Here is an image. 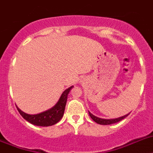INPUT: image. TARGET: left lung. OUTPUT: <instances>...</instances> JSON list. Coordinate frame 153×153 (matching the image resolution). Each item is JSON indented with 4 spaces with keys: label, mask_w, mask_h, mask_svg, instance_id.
<instances>
[{
    "label": "left lung",
    "mask_w": 153,
    "mask_h": 153,
    "mask_svg": "<svg viewBox=\"0 0 153 153\" xmlns=\"http://www.w3.org/2000/svg\"><path fill=\"white\" fill-rule=\"evenodd\" d=\"M88 113H89V116L91 117V118L94 122H96V123H98V124H101V125H109V124H113V123H117V122H119V121L122 120L123 119H124L125 117H126L130 114H126L125 116L120 117H118V118H115V119H102V118H99L97 117L94 116V115H93L92 114H91L90 112Z\"/></svg>",
    "instance_id": "left-lung-1"
}]
</instances>
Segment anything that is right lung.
<instances>
[{
	"instance_id": "1",
	"label": "right lung",
	"mask_w": 153,
	"mask_h": 153,
	"mask_svg": "<svg viewBox=\"0 0 153 153\" xmlns=\"http://www.w3.org/2000/svg\"><path fill=\"white\" fill-rule=\"evenodd\" d=\"M72 88L73 86L70 87L65 91H63L59 100L56 103V105L48 111H44L40 114H33V115L23 112L21 110L19 109L18 107H16L17 111L26 120H27L32 124L39 126H53V125L57 123L62 118L65 105H66L68 94Z\"/></svg>"
}]
</instances>
